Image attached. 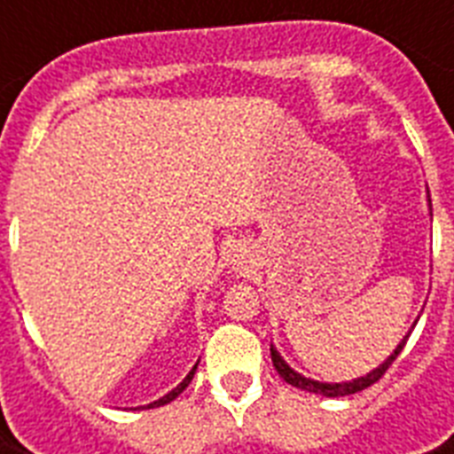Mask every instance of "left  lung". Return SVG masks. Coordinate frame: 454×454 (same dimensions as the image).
<instances>
[{"label":"left lung","mask_w":454,"mask_h":454,"mask_svg":"<svg viewBox=\"0 0 454 454\" xmlns=\"http://www.w3.org/2000/svg\"><path fill=\"white\" fill-rule=\"evenodd\" d=\"M431 205V200H429ZM410 332L403 337V341L398 346H395V351L388 356L384 363H381L380 367H374L372 372H367L365 377H358V380L353 381H339V384H330V381H316V380H309V377H303V374H299L297 370H292L287 363L283 360V356L270 346V358H273V365H276L278 374L283 377L287 384H292V387L301 388V391H309V394H317V395H327V398H339V395H351V394H358V391H363V388L372 387L374 381H380L381 377H384V372L388 370V365L394 363L395 358H398V353L403 351V346H405V341H408Z\"/></svg>","instance_id":"left-lung-1"}]
</instances>
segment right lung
Returning a JSON list of instances; mask_svg holds the SVG:
<instances>
[{"label": "right lung", "mask_w": 454, "mask_h": 454, "mask_svg": "<svg viewBox=\"0 0 454 454\" xmlns=\"http://www.w3.org/2000/svg\"><path fill=\"white\" fill-rule=\"evenodd\" d=\"M195 370H198V363H195V367H192L191 372L185 374V380L181 381V384H178L176 388H171L169 394H167V395H162V398H160V401H153L151 405H145V410H151V408H160V405H167V403H171V401H174V398H176V395L181 394V391H184V388L188 387V384H191V380H192V374H195Z\"/></svg>", "instance_id": "add662e5"}]
</instances>
